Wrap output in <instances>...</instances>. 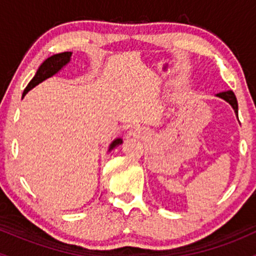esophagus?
Masks as SVG:
<instances>
[{"label":"esophagus","mask_w":256,"mask_h":256,"mask_svg":"<svg viewBox=\"0 0 256 256\" xmlns=\"http://www.w3.org/2000/svg\"><path fill=\"white\" fill-rule=\"evenodd\" d=\"M130 134L131 137H136V138H138V137H144L146 136V130L144 128H140V126H136V128H132V130L130 131Z\"/></svg>","instance_id":"obj_1"}]
</instances>
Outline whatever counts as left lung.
<instances>
[{
    "instance_id": "8db88e82",
    "label": "left lung",
    "mask_w": 256,
    "mask_h": 256,
    "mask_svg": "<svg viewBox=\"0 0 256 256\" xmlns=\"http://www.w3.org/2000/svg\"><path fill=\"white\" fill-rule=\"evenodd\" d=\"M216 96H218V98H222V100H224V101L228 102V104H230L232 108H234V113H236V114L238 113V104H237V98H236V96H234V94L232 92L231 90L224 91V92L216 94Z\"/></svg>"
}]
</instances>
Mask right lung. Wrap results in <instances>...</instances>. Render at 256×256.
<instances>
[{
  "mask_svg": "<svg viewBox=\"0 0 256 256\" xmlns=\"http://www.w3.org/2000/svg\"><path fill=\"white\" fill-rule=\"evenodd\" d=\"M71 56H72L71 52H60V54L52 55V56L46 58V61H43V64L38 67L34 77L31 79V82L28 84V86H26L24 92H22V98H24L26 94H28L31 89H34L36 85L42 83V82L46 80V79L55 76L58 71H61V70H62L64 67L70 62V61H71ZM122 138H116V140L110 143V148H108V152H110L112 149H114L116 146L122 144Z\"/></svg>",
  "mask_w": 256,
  "mask_h": 256,
  "instance_id": "1",
  "label": "right lung"
}]
</instances>
